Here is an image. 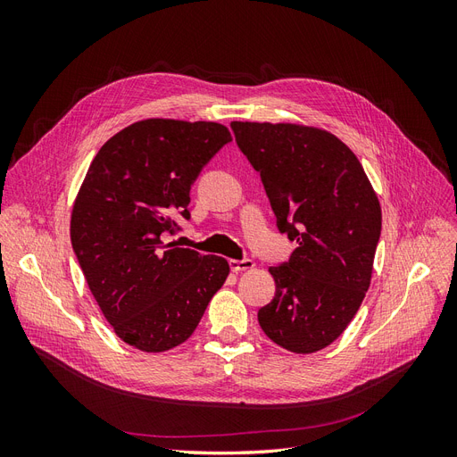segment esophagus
Wrapping results in <instances>:
<instances>
[{
	"label": "esophagus",
	"mask_w": 457,
	"mask_h": 457,
	"mask_svg": "<svg viewBox=\"0 0 457 457\" xmlns=\"http://www.w3.org/2000/svg\"><path fill=\"white\" fill-rule=\"evenodd\" d=\"M255 267V262L252 259H230V269L234 272H242V270H250Z\"/></svg>",
	"instance_id": "1"
}]
</instances>
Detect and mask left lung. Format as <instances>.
Returning a JSON list of instances; mask_svg holds the SVG:
<instances>
[{
	"mask_svg": "<svg viewBox=\"0 0 457 457\" xmlns=\"http://www.w3.org/2000/svg\"><path fill=\"white\" fill-rule=\"evenodd\" d=\"M261 173L276 225L297 247L270 267L276 294L257 314L267 337L311 354L361 309L381 234V205L362 163L334 133L299 123L232 121Z\"/></svg>",
	"mask_w": 457,
	"mask_h": 457,
	"instance_id": "1",
	"label": "left lung"
}]
</instances>
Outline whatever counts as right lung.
<instances>
[{"mask_svg": "<svg viewBox=\"0 0 457 457\" xmlns=\"http://www.w3.org/2000/svg\"><path fill=\"white\" fill-rule=\"evenodd\" d=\"M232 141L215 121L150 118L101 146L72 205L71 240L116 336L143 353L185 343L225 284L227 259L165 244L190 217V187Z\"/></svg>", "mask_w": 457, "mask_h": 457, "instance_id": "add662e5", "label": "right lung"}]
</instances>
